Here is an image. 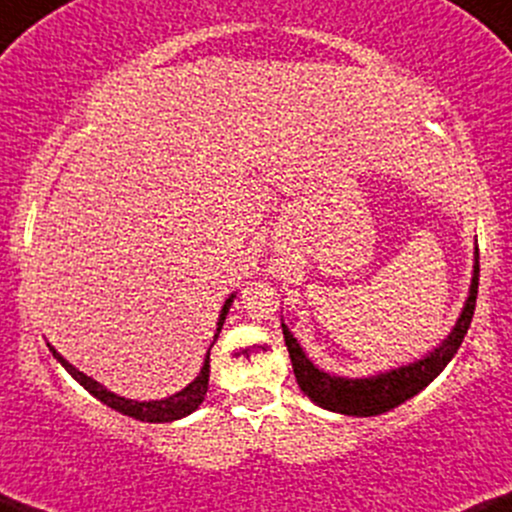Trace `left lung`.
<instances>
[{
	"label": "left lung",
	"instance_id": "1",
	"mask_svg": "<svg viewBox=\"0 0 512 512\" xmlns=\"http://www.w3.org/2000/svg\"><path fill=\"white\" fill-rule=\"evenodd\" d=\"M476 291H479V247L474 252V277H471L469 296H466V303L462 313H459L457 323H454L452 333L442 340V345H437L423 359H415V362L403 364L398 369H389V372L364 376V379H347V376H335L318 369L306 357V352L301 350L291 330L282 323L286 350H289L291 367H294L301 391L313 403H318L320 408H325V411L357 415V418L381 415L391 411V408L401 406L408 398H413L415 393L423 391L447 367L449 359L457 355L459 345H462L466 330L471 325V318H474Z\"/></svg>",
	"mask_w": 512,
	"mask_h": 512
}]
</instances>
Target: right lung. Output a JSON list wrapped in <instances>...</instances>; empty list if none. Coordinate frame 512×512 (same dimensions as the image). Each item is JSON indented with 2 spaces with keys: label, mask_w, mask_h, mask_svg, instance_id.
Returning a JSON list of instances; mask_svg holds the SVG:
<instances>
[{
  "label": "right lung",
  "mask_w": 512,
  "mask_h": 512,
  "mask_svg": "<svg viewBox=\"0 0 512 512\" xmlns=\"http://www.w3.org/2000/svg\"><path fill=\"white\" fill-rule=\"evenodd\" d=\"M235 294H230L226 303H223L221 308V316H218V328H216V335H213V340L218 338V333H221L223 323H226V316L230 311V303H233ZM50 352H53V357L58 359L60 364L67 369V372L72 374V379L80 381V384L87 389L89 393H92L94 398H99L101 403H106L109 408H114V411H119L123 415H128V418H136V420H143V423H172V420H179L184 418V415L194 413L196 408L201 406V401H204L206 391H209V372H211V364H209V355H211V347L209 352H206V359H204V367H201V372L196 379L192 381L189 386H184L182 391L172 393L170 398H162V401H133V398H123L119 396V393L104 389V386L99 384V381H94L92 376L82 374L80 369L72 367L70 362L63 355H58L55 352L53 345H48Z\"/></svg>",
  "instance_id": "add662e5"
}]
</instances>
